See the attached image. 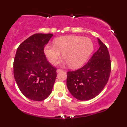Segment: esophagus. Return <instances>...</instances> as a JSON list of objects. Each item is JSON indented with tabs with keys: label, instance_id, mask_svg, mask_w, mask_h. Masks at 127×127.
Instances as JSON below:
<instances>
[{
	"label": "esophagus",
	"instance_id": "obj_1",
	"mask_svg": "<svg viewBox=\"0 0 127 127\" xmlns=\"http://www.w3.org/2000/svg\"><path fill=\"white\" fill-rule=\"evenodd\" d=\"M62 69H57V73H59V72H62Z\"/></svg>",
	"mask_w": 127,
	"mask_h": 127
}]
</instances>
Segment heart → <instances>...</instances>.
I'll list each match as a JSON object with an SVG mask.
<instances>
[{
    "instance_id": "heart-1",
    "label": "heart",
    "mask_w": 127,
    "mask_h": 127,
    "mask_svg": "<svg viewBox=\"0 0 127 127\" xmlns=\"http://www.w3.org/2000/svg\"><path fill=\"white\" fill-rule=\"evenodd\" d=\"M91 39L78 36H66L54 40V44L48 43L43 49L45 55L51 63L55 64L62 52L64 60L62 63L76 68L84 64L93 51Z\"/></svg>"
}]
</instances>
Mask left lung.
I'll list each match as a JSON object with an SVG mask.
<instances>
[{"instance_id":"8db88e82","label":"left lung","mask_w":127,"mask_h":127,"mask_svg":"<svg viewBox=\"0 0 127 127\" xmlns=\"http://www.w3.org/2000/svg\"><path fill=\"white\" fill-rule=\"evenodd\" d=\"M99 48L86 64L67 73V87L79 100L86 101L97 96L105 87L110 76L111 62L108 49L98 39Z\"/></svg>"}]
</instances>
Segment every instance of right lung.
<instances>
[{"instance_id":"obj_1","label":"right lung","mask_w":127,"mask_h":127,"mask_svg":"<svg viewBox=\"0 0 127 127\" xmlns=\"http://www.w3.org/2000/svg\"><path fill=\"white\" fill-rule=\"evenodd\" d=\"M53 34L36 33L26 39L17 48L14 61V75L25 97L42 101L52 92L57 69L48 62L43 49Z\"/></svg>"}]
</instances>
